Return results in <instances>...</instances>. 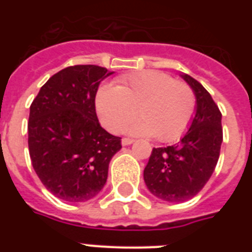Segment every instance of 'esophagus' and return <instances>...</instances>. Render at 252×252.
Listing matches in <instances>:
<instances>
[{"label":"esophagus","instance_id":"esophagus-1","mask_svg":"<svg viewBox=\"0 0 252 252\" xmlns=\"http://www.w3.org/2000/svg\"><path fill=\"white\" fill-rule=\"evenodd\" d=\"M133 140H132V138H123L122 140V145L123 146H128V145H130V144H133Z\"/></svg>","mask_w":252,"mask_h":252}]
</instances>
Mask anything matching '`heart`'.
Here are the masks:
<instances>
[{
	"mask_svg": "<svg viewBox=\"0 0 252 252\" xmlns=\"http://www.w3.org/2000/svg\"><path fill=\"white\" fill-rule=\"evenodd\" d=\"M99 120L111 132H120L137 115L141 118L128 133L157 136L159 141H174L186 132L196 108L191 87L157 70L122 77L118 86L103 85L95 96Z\"/></svg>",
	"mask_w": 252,
	"mask_h": 252,
	"instance_id": "b5f03b06",
	"label": "heart"
}]
</instances>
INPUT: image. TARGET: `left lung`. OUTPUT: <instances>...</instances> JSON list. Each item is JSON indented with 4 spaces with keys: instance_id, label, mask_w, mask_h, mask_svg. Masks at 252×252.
<instances>
[{
    "instance_id": "8db88e82",
    "label": "left lung",
    "mask_w": 252,
    "mask_h": 252,
    "mask_svg": "<svg viewBox=\"0 0 252 252\" xmlns=\"http://www.w3.org/2000/svg\"><path fill=\"white\" fill-rule=\"evenodd\" d=\"M196 96L195 116L175 145L154 148L144 170L152 195L167 203H183L199 193L212 176L222 144L219 107L200 82L182 73Z\"/></svg>"
}]
</instances>
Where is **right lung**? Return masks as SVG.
Masks as SVG:
<instances>
[{
  "label": "right lung",
  "instance_id": "obj_1",
  "mask_svg": "<svg viewBox=\"0 0 252 252\" xmlns=\"http://www.w3.org/2000/svg\"><path fill=\"white\" fill-rule=\"evenodd\" d=\"M114 72L74 65L53 74L30 107L29 150L44 187L68 203L102 191L120 137L103 129L95 112L99 84Z\"/></svg>",
  "mask_w": 252,
  "mask_h": 252
}]
</instances>
